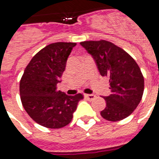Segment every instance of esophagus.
<instances>
[{
  "instance_id": "34e87169",
  "label": "esophagus",
  "mask_w": 159,
  "mask_h": 159,
  "mask_svg": "<svg viewBox=\"0 0 159 159\" xmlns=\"http://www.w3.org/2000/svg\"><path fill=\"white\" fill-rule=\"evenodd\" d=\"M84 97L87 98V100H89V101H92V100L95 99V97L96 96L93 94H84Z\"/></svg>"
}]
</instances>
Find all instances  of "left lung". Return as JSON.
<instances>
[{"mask_svg":"<svg viewBox=\"0 0 159 159\" xmlns=\"http://www.w3.org/2000/svg\"><path fill=\"white\" fill-rule=\"evenodd\" d=\"M80 44L92 55L100 74L108 77L111 94L104 97L106 106L101 116L109 121L128 117L143 97L144 80L138 64L125 51L109 41H84Z\"/></svg>","mask_w":159,"mask_h":159,"instance_id":"left-lung-1","label":"left lung"}]
</instances>
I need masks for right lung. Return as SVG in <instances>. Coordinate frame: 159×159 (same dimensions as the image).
<instances>
[{"instance_id": "right-lung-1", "label": "right lung", "mask_w": 159, "mask_h": 159, "mask_svg": "<svg viewBox=\"0 0 159 159\" xmlns=\"http://www.w3.org/2000/svg\"><path fill=\"white\" fill-rule=\"evenodd\" d=\"M76 43L48 44L36 53L25 69L20 82L22 105L36 123L49 129H59L71 122L81 93L68 96L57 91L67 57Z\"/></svg>"}]
</instances>
